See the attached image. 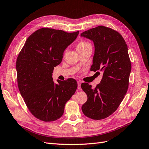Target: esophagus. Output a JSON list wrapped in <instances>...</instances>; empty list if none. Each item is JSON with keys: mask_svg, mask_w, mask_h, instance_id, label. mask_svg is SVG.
Returning a JSON list of instances; mask_svg holds the SVG:
<instances>
[{"mask_svg": "<svg viewBox=\"0 0 149 149\" xmlns=\"http://www.w3.org/2000/svg\"><path fill=\"white\" fill-rule=\"evenodd\" d=\"M77 84H78V88L79 90H81V81L80 80H78L77 81Z\"/></svg>", "mask_w": 149, "mask_h": 149, "instance_id": "34e87169", "label": "esophagus"}]
</instances>
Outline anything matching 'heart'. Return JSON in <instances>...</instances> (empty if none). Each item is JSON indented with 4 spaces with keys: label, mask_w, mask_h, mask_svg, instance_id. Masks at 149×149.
I'll return each instance as SVG.
<instances>
[{
    "label": "heart",
    "mask_w": 149,
    "mask_h": 149,
    "mask_svg": "<svg viewBox=\"0 0 149 149\" xmlns=\"http://www.w3.org/2000/svg\"><path fill=\"white\" fill-rule=\"evenodd\" d=\"M88 47H91V44L88 42L81 40L79 42L77 45V52H79Z\"/></svg>",
    "instance_id": "heart-1"
}]
</instances>
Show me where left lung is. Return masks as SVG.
Listing matches in <instances>:
<instances>
[{
	"label": "left lung",
	"instance_id": "8db88e82",
	"mask_svg": "<svg viewBox=\"0 0 149 149\" xmlns=\"http://www.w3.org/2000/svg\"><path fill=\"white\" fill-rule=\"evenodd\" d=\"M81 36L89 38L95 45L91 71L103 73L101 83L95 88L87 83L81 85L88 97L81 110L90 118L102 120L116 111L127 92L131 70L128 47L119 32L106 26L90 29Z\"/></svg>",
	"mask_w": 149,
	"mask_h": 149
}]
</instances>
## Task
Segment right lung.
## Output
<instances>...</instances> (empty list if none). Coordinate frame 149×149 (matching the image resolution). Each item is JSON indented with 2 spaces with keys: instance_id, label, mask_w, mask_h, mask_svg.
Returning a JSON list of instances; mask_svg holds the SVG:
<instances>
[{
  "instance_id": "obj_1",
  "label": "right lung",
  "mask_w": 149,
  "mask_h": 149,
  "mask_svg": "<svg viewBox=\"0 0 149 149\" xmlns=\"http://www.w3.org/2000/svg\"><path fill=\"white\" fill-rule=\"evenodd\" d=\"M79 31L66 32L43 27L27 38L16 59L18 85L30 112L43 122H53L63 115L64 106L77 88L74 79L55 84L52 73L59 65L65 49Z\"/></svg>"
}]
</instances>
